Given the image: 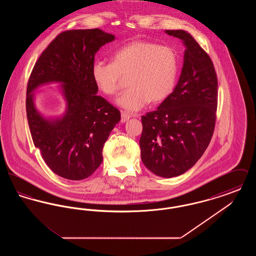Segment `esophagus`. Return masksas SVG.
I'll use <instances>...</instances> for the list:
<instances>
[{
    "mask_svg": "<svg viewBox=\"0 0 256 256\" xmlns=\"http://www.w3.org/2000/svg\"><path fill=\"white\" fill-rule=\"evenodd\" d=\"M132 117V115L126 111H122L121 112V122H126L130 118Z\"/></svg>",
    "mask_w": 256,
    "mask_h": 256,
    "instance_id": "esophagus-1",
    "label": "esophagus"
}]
</instances>
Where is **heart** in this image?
Returning a JSON list of instances; mask_svg holds the SVG:
<instances>
[{
  "label": "heart",
  "instance_id": "1",
  "mask_svg": "<svg viewBox=\"0 0 256 256\" xmlns=\"http://www.w3.org/2000/svg\"><path fill=\"white\" fill-rule=\"evenodd\" d=\"M178 71L174 50L159 44L137 40L117 50L112 62L96 60L91 68L98 88L114 96L120 88L122 76L128 78L130 88L117 98V104L128 111H138L152 102L158 104L172 92Z\"/></svg>",
  "mask_w": 256,
  "mask_h": 256
}]
</instances>
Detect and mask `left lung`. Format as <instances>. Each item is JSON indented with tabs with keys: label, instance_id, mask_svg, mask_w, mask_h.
I'll return each mask as SVG.
<instances>
[{
	"label": "left lung",
	"instance_id": "8db88e82",
	"mask_svg": "<svg viewBox=\"0 0 256 256\" xmlns=\"http://www.w3.org/2000/svg\"><path fill=\"white\" fill-rule=\"evenodd\" d=\"M185 46L182 74L158 110L142 116L141 159L148 170L172 178L192 168L209 145L216 122L218 80L213 62L182 30H165Z\"/></svg>",
	"mask_w": 256,
	"mask_h": 256
}]
</instances>
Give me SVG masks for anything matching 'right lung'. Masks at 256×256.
Here are the masks:
<instances>
[{
  "label": "right lung",
  "instance_id": "1",
  "mask_svg": "<svg viewBox=\"0 0 256 256\" xmlns=\"http://www.w3.org/2000/svg\"><path fill=\"white\" fill-rule=\"evenodd\" d=\"M115 39L100 28L61 32L43 50L30 76L26 110L34 146L54 174L71 180L90 176L102 162V148L121 120L120 111L100 96L91 68L98 49ZM50 82L61 84L64 115L46 120L32 92Z\"/></svg>",
  "mask_w": 256,
  "mask_h": 256
}]
</instances>
